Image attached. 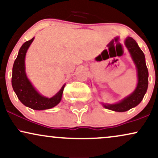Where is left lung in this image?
<instances>
[{"mask_svg":"<svg viewBox=\"0 0 158 158\" xmlns=\"http://www.w3.org/2000/svg\"><path fill=\"white\" fill-rule=\"evenodd\" d=\"M126 47L130 51L138 71V82L136 89L132 94L115 104H103L108 110L116 112H125L136 107L143 98L148 87V69L145 62V56L133 38L127 37L125 40Z\"/></svg>","mask_w":158,"mask_h":158,"instance_id":"8db88e82","label":"left lung"}]
</instances>
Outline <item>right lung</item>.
I'll return each mask as SVG.
<instances>
[{
  "label": "right lung",
  "instance_id": "add662e5",
  "mask_svg": "<svg viewBox=\"0 0 158 158\" xmlns=\"http://www.w3.org/2000/svg\"><path fill=\"white\" fill-rule=\"evenodd\" d=\"M34 39L35 37L24 43L19 50L12 68V87L19 100L26 107L37 110L50 109L60 103L64 85L57 94L50 98L38 94L31 85L25 72V56Z\"/></svg>",
  "mask_w": 158,
  "mask_h": 158
}]
</instances>
